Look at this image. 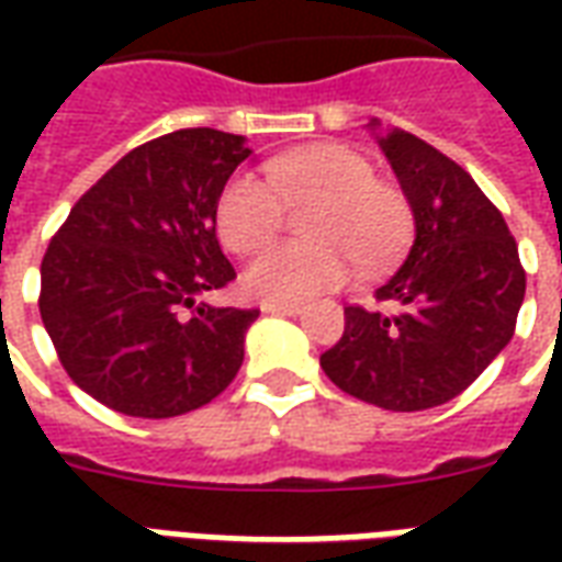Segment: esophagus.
I'll list each match as a JSON object with an SVG mask.
<instances>
[{"instance_id": "34e87169", "label": "esophagus", "mask_w": 562, "mask_h": 562, "mask_svg": "<svg viewBox=\"0 0 562 562\" xmlns=\"http://www.w3.org/2000/svg\"><path fill=\"white\" fill-rule=\"evenodd\" d=\"M273 306H277V304H273Z\"/></svg>"}]
</instances>
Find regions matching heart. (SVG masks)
<instances>
[{"label":"heart","mask_w":562,"mask_h":562,"mask_svg":"<svg viewBox=\"0 0 562 562\" xmlns=\"http://www.w3.org/2000/svg\"><path fill=\"white\" fill-rule=\"evenodd\" d=\"M280 273H301V277H285V294L292 304H310L322 294H328L340 282V261L328 249H301L294 256H285L277 265Z\"/></svg>","instance_id":"heart-1"}]
</instances>
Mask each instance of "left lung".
I'll use <instances>...</instances> for the list:
<instances>
[{
    "mask_svg": "<svg viewBox=\"0 0 562 562\" xmlns=\"http://www.w3.org/2000/svg\"><path fill=\"white\" fill-rule=\"evenodd\" d=\"M240 135L180 128L116 161L71 207L42 261V322L80 391L135 418L220 397L258 310L220 297L234 268L216 207L249 156Z\"/></svg>",
    "mask_w": 562,
    "mask_h": 562,
    "instance_id": "obj_1",
    "label": "left lung"
}]
</instances>
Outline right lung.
Here are the masks:
<instances>
[{
    "mask_svg": "<svg viewBox=\"0 0 562 562\" xmlns=\"http://www.w3.org/2000/svg\"><path fill=\"white\" fill-rule=\"evenodd\" d=\"M382 149L413 207L415 244L376 304L346 306L322 370L358 401L418 413L454 401L506 349L527 277L506 220L460 165L415 135Z\"/></svg>",
    "mask_w": 562,
    "mask_h": 562,
    "instance_id": "1",
    "label": "right lung"
}]
</instances>
